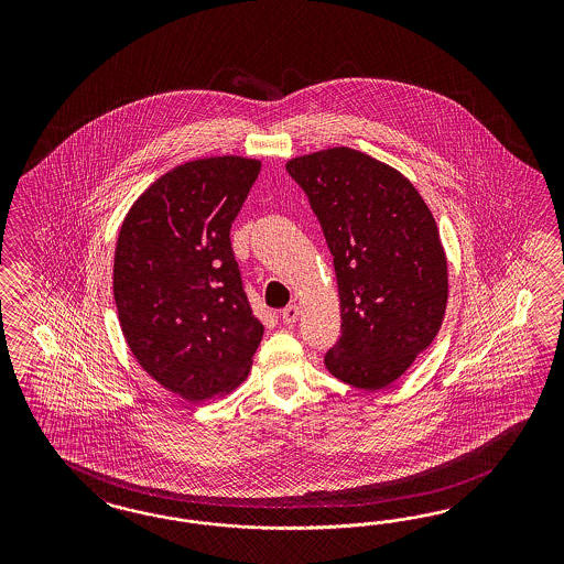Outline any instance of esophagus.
<instances>
[{"label": "esophagus", "mask_w": 564, "mask_h": 564, "mask_svg": "<svg viewBox=\"0 0 564 564\" xmlns=\"http://www.w3.org/2000/svg\"><path fill=\"white\" fill-rule=\"evenodd\" d=\"M281 316H283V323L285 325H293V323H297V318H300V306H295V304H291V306L285 307L283 312H281Z\"/></svg>", "instance_id": "34e87169"}]
</instances>
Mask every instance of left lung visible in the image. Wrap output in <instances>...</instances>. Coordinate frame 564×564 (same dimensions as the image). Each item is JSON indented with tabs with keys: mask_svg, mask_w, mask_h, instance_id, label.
I'll return each mask as SVG.
<instances>
[{
	"mask_svg": "<svg viewBox=\"0 0 564 564\" xmlns=\"http://www.w3.org/2000/svg\"><path fill=\"white\" fill-rule=\"evenodd\" d=\"M335 262L341 337L326 370L380 391L411 368L443 325L448 267L432 210L410 180L349 147L288 161Z\"/></svg>",
	"mask_w": 564,
	"mask_h": 564,
	"instance_id": "left-lung-1",
	"label": "left lung"
}]
</instances>
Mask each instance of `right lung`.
<instances>
[{
  "mask_svg": "<svg viewBox=\"0 0 564 564\" xmlns=\"http://www.w3.org/2000/svg\"><path fill=\"white\" fill-rule=\"evenodd\" d=\"M260 167L238 154L188 161L121 223L113 297L123 339L144 372L192 403L238 389L262 341L229 239Z\"/></svg>",
  "mask_w": 564,
  "mask_h": 564,
  "instance_id": "1",
  "label": "right lung"
}]
</instances>
